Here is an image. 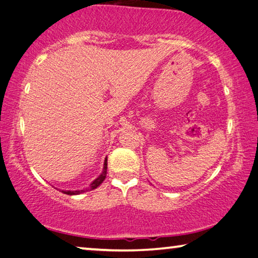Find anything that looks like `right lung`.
I'll use <instances>...</instances> for the list:
<instances>
[{"instance_id": "add662e5", "label": "right lung", "mask_w": 258, "mask_h": 258, "mask_svg": "<svg viewBox=\"0 0 258 258\" xmlns=\"http://www.w3.org/2000/svg\"><path fill=\"white\" fill-rule=\"evenodd\" d=\"M106 175H107V158L104 159V163H103V169H102V173L100 174V175L95 178L94 181H92V183L90 184V187H87V189L85 190H74V191H71V190H62L63 194L66 195H69V196H75V195H80V194H83V192H85L87 190H93V189H97V187L101 184V183L103 182L104 178H106Z\"/></svg>"}]
</instances>
